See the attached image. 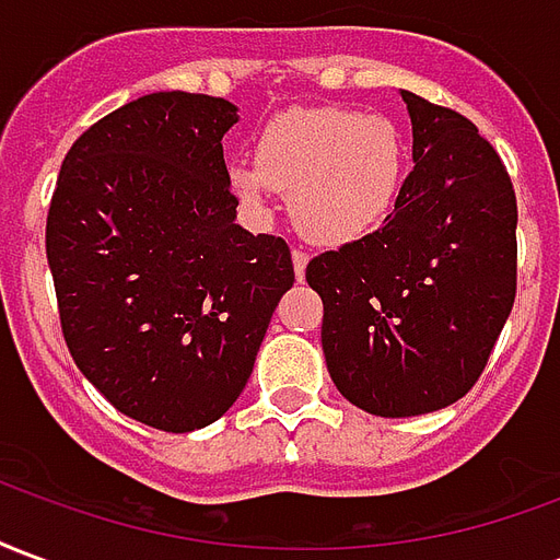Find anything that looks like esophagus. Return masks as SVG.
<instances>
[{
  "label": "esophagus",
  "instance_id": "34e87169",
  "mask_svg": "<svg viewBox=\"0 0 560 560\" xmlns=\"http://www.w3.org/2000/svg\"><path fill=\"white\" fill-rule=\"evenodd\" d=\"M305 264H308V255H305L303 248H293V272H296V279L303 281L305 276Z\"/></svg>",
  "mask_w": 560,
  "mask_h": 560
}]
</instances>
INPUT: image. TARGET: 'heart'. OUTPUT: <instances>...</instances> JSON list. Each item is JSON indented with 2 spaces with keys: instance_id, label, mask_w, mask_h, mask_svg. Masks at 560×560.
I'll return each instance as SVG.
<instances>
[{
  "instance_id": "heart-1",
  "label": "heart",
  "mask_w": 560,
  "mask_h": 560,
  "mask_svg": "<svg viewBox=\"0 0 560 560\" xmlns=\"http://www.w3.org/2000/svg\"><path fill=\"white\" fill-rule=\"evenodd\" d=\"M228 179L257 212H267L272 191L291 197L300 233L339 248L375 233L396 209L405 147L384 116L339 107L291 110L264 128L255 164H233Z\"/></svg>"
}]
</instances>
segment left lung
Listing matches in <instances>:
<instances>
[{"instance_id": "obj_1", "label": "left lung", "mask_w": 560, "mask_h": 560, "mask_svg": "<svg viewBox=\"0 0 560 560\" xmlns=\"http://www.w3.org/2000/svg\"><path fill=\"white\" fill-rule=\"evenodd\" d=\"M413 171L365 240L308 260L320 345L345 399L377 417L441 411L489 363L516 300V191L477 126L401 90Z\"/></svg>"}]
</instances>
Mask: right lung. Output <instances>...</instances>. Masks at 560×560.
<instances>
[{"label":"right lung","mask_w":560,"mask_h":560,"mask_svg":"<svg viewBox=\"0 0 560 560\" xmlns=\"http://www.w3.org/2000/svg\"><path fill=\"white\" fill-rule=\"evenodd\" d=\"M236 107L152 92L68 149L47 264L74 363L104 399L161 432L215 422L248 384L291 248L236 221L221 138Z\"/></svg>","instance_id":"obj_1"}]
</instances>
